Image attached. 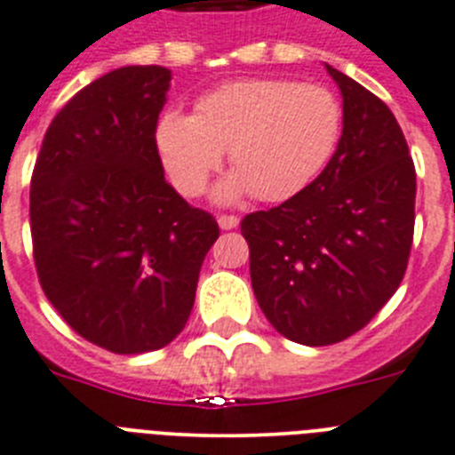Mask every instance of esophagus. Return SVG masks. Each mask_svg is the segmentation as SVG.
<instances>
[{"instance_id": "obj_1", "label": "esophagus", "mask_w": 455, "mask_h": 455, "mask_svg": "<svg viewBox=\"0 0 455 455\" xmlns=\"http://www.w3.org/2000/svg\"><path fill=\"white\" fill-rule=\"evenodd\" d=\"M218 224H220V228H222V231H231V228H235L237 224H240V220H237L235 215H220Z\"/></svg>"}]
</instances>
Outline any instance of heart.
Instances as JSON below:
<instances>
[{"label": "heart", "mask_w": 455, "mask_h": 455, "mask_svg": "<svg viewBox=\"0 0 455 455\" xmlns=\"http://www.w3.org/2000/svg\"><path fill=\"white\" fill-rule=\"evenodd\" d=\"M339 136L342 106L324 85L237 79L199 97L195 116L167 110L154 142L172 186L186 197L202 195L228 149L235 172L218 199L285 202L322 174Z\"/></svg>", "instance_id": "1"}]
</instances>
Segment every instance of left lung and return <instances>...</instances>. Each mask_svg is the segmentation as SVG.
I'll use <instances>...</instances> for the list:
<instances>
[{"label": "left lung", "mask_w": 455, "mask_h": 455, "mask_svg": "<svg viewBox=\"0 0 455 455\" xmlns=\"http://www.w3.org/2000/svg\"><path fill=\"white\" fill-rule=\"evenodd\" d=\"M342 95V136L317 179L247 215L249 272L269 324L292 342H342L379 313L406 274L415 165L392 110L326 65Z\"/></svg>", "instance_id": "obj_1"}]
</instances>
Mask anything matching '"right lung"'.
<instances>
[{
	"label": "right lung",
	"instance_id": "add662e5",
	"mask_svg": "<svg viewBox=\"0 0 455 455\" xmlns=\"http://www.w3.org/2000/svg\"><path fill=\"white\" fill-rule=\"evenodd\" d=\"M172 72L126 65L52 120L31 177L40 285L81 338L113 354L170 345L220 228L165 181L154 131Z\"/></svg>",
	"mask_w": 455,
	"mask_h": 455
}]
</instances>
